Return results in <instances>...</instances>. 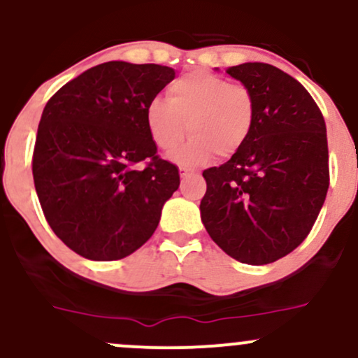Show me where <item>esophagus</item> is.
Listing matches in <instances>:
<instances>
[{
    "instance_id": "obj_1",
    "label": "esophagus",
    "mask_w": 358,
    "mask_h": 358,
    "mask_svg": "<svg viewBox=\"0 0 358 358\" xmlns=\"http://www.w3.org/2000/svg\"><path fill=\"white\" fill-rule=\"evenodd\" d=\"M193 175H195V171H192L190 168H180V176H182L183 180L190 178V176H193Z\"/></svg>"
}]
</instances>
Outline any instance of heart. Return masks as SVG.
<instances>
[{
	"mask_svg": "<svg viewBox=\"0 0 358 358\" xmlns=\"http://www.w3.org/2000/svg\"><path fill=\"white\" fill-rule=\"evenodd\" d=\"M252 90L241 82L208 71H193L168 87V102L151 99L146 106V127L165 153H173L185 134L190 139L176 155L183 165H200L213 155H236L248 141L254 124Z\"/></svg>",
	"mask_w": 358,
	"mask_h": 358,
	"instance_id": "b5f03b06",
	"label": "heart"
}]
</instances>
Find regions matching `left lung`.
I'll list each match as a JSON object with an SVG mask.
<instances>
[{
    "label": "left lung",
    "mask_w": 358,
    "mask_h": 358,
    "mask_svg": "<svg viewBox=\"0 0 358 358\" xmlns=\"http://www.w3.org/2000/svg\"><path fill=\"white\" fill-rule=\"evenodd\" d=\"M252 90L256 113L245 145L220 166L207 168L200 213L225 254L262 266L306 239L328 185L327 126L310 92L261 62L229 67Z\"/></svg>",
    "instance_id": "1"
}]
</instances>
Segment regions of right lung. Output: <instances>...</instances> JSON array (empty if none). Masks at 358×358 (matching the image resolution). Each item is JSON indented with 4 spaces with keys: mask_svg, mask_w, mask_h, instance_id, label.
<instances>
[{
    "mask_svg": "<svg viewBox=\"0 0 358 358\" xmlns=\"http://www.w3.org/2000/svg\"><path fill=\"white\" fill-rule=\"evenodd\" d=\"M173 79L165 65L106 62L45 106L31 159L35 190L52 231L79 256L117 261L158 227L180 175L156 155L145 113Z\"/></svg>",
    "mask_w": 358,
    "mask_h": 358,
    "instance_id": "1",
    "label": "right lung"
}]
</instances>
